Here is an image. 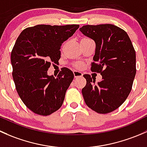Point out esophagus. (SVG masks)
<instances>
[{"mask_svg": "<svg viewBox=\"0 0 147 147\" xmlns=\"http://www.w3.org/2000/svg\"><path fill=\"white\" fill-rule=\"evenodd\" d=\"M74 78H78V77H81L83 76V74L81 72L77 71H74Z\"/></svg>", "mask_w": 147, "mask_h": 147, "instance_id": "esophagus-1", "label": "esophagus"}]
</instances>
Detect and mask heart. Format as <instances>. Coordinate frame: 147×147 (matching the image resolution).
<instances>
[{"instance_id": "heart-1", "label": "heart", "mask_w": 147, "mask_h": 147, "mask_svg": "<svg viewBox=\"0 0 147 147\" xmlns=\"http://www.w3.org/2000/svg\"><path fill=\"white\" fill-rule=\"evenodd\" d=\"M90 40L89 38H87V37H84V38H83L81 41H84V40ZM72 65H73L74 67L76 68V69H81V68L83 67V63L81 62H79V61H77V62H74L72 63Z\"/></svg>"}]
</instances>
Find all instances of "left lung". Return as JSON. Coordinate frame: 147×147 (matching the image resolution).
Returning a JSON list of instances; mask_svg holds the SVG:
<instances>
[{
	"mask_svg": "<svg viewBox=\"0 0 147 147\" xmlns=\"http://www.w3.org/2000/svg\"><path fill=\"white\" fill-rule=\"evenodd\" d=\"M83 34L96 45L90 70L102 75V81L84 74L86 86L82 94L88 107L100 114L114 111L131 92L136 71V53L126 32L111 25H84Z\"/></svg>",
	"mask_w": 147,
	"mask_h": 147,
	"instance_id": "8db88e82",
	"label": "left lung"
}]
</instances>
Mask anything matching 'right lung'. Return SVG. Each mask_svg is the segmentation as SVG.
<instances>
[{
	"label": "right lung",
	"instance_id": "right-lung-1",
	"mask_svg": "<svg viewBox=\"0 0 147 147\" xmlns=\"http://www.w3.org/2000/svg\"><path fill=\"white\" fill-rule=\"evenodd\" d=\"M79 25H38L23 30L11 51L13 81L20 98L33 113L47 116L62 105L74 79L69 69L61 68L57 78L48 76L51 63H59L61 44Z\"/></svg>",
	"mask_w": 147,
	"mask_h": 147
}]
</instances>
